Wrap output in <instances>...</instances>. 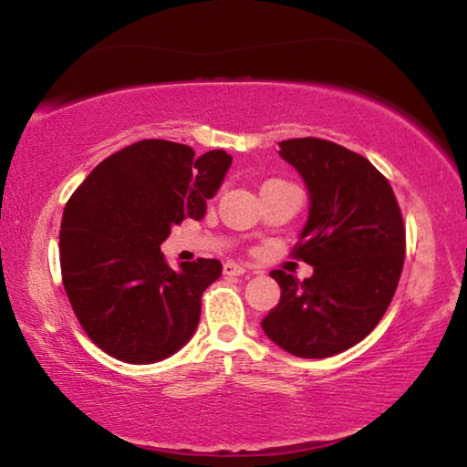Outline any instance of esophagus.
Listing matches in <instances>:
<instances>
[{
  "label": "esophagus",
  "instance_id": "esophagus-1",
  "mask_svg": "<svg viewBox=\"0 0 467 467\" xmlns=\"http://www.w3.org/2000/svg\"><path fill=\"white\" fill-rule=\"evenodd\" d=\"M244 272V265L241 264H234V262H226L224 264V275H243Z\"/></svg>",
  "mask_w": 467,
  "mask_h": 467
}]
</instances>
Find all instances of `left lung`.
Wrapping results in <instances>:
<instances>
[{"instance_id":"obj_1","label":"left lung","mask_w":467,"mask_h":467,"mask_svg":"<svg viewBox=\"0 0 467 467\" xmlns=\"http://www.w3.org/2000/svg\"><path fill=\"white\" fill-rule=\"evenodd\" d=\"M278 146L309 192L295 253L313 275L270 274L282 295L262 329L295 357L327 358L365 339L389 306L404 267V220L389 181L365 156L317 138Z\"/></svg>"}]
</instances>
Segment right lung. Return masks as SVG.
<instances>
[{
	"label": "right lung",
	"instance_id": "obj_1",
	"mask_svg": "<svg viewBox=\"0 0 467 467\" xmlns=\"http://www.w3.org/2000/svg\"><path fill=\"white\" fill-rule=\"evenodd\" d=\"M233 156L141 140L105 158L63 210V288L86 334L110 357L152 365L195 334L202 292L223 274L218 259L172 270L161 244L181 220H202Z\"/></svg>",
	"mask_w": 467,
	"mask_h": 467
}]
</instances>
